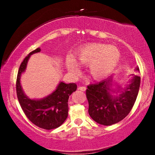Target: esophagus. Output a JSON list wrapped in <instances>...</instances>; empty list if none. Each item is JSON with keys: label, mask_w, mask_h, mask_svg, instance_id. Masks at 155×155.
<instances>
[{"label": "esophagus", "mask_w": 155, "mask_h": 155, "mask_svg": "<svg viewBox=\"0 0 155 155\" xmlns=\"http://www.w3.org/2000/svg\"><path fill=\"white\" fill-rule=\"evenodd\" d=\"M78 90H81V91H85V90H86V87H78Z\"/></svg>", "instance_id": "esophagus-1"}]
</instances>
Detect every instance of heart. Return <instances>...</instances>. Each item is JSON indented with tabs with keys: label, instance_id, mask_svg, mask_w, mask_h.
<instances>
[{
	"label": "heart",
	"instance_id": "1",
	"mask_svg": "<svg viewBox=\"0 0 155 155\" xmlns=\"http://www.w3.org/2000/svg\"><path fill=\"white\" fill-rule=\"evenodd\" d=\"M120 59V53L114 46L92 43L81 47L76 53L75 60L72 57L66 59L68 71L73 74L79 73V65H88V73L95 79L107 76L116 68Z\"/></svg>",
	"mask_w": 155,
	"mask_h": 155
}]
</instances>
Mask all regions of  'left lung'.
Returning <instances> with one entry per match:
<instances>
[{
    "instance_id": "8db88e82",
    "label": "left lung",
    "mask_w": 155,
    "mask_h": 155,
    "mask_svg": "<svg viewBox=\"0 0 155 155\" xmlns=\"http://www.w3.org/2000/svg\"><path fill=\"white\" fill-rule=\"evenodd\" d=\"M136 71H139L138 67ZM140 77L132 75L125 87L117 85L112 88V76L98 83L87 86L88 112L94 121L103 125H111L127 116L136 102L140 87Z\"/></svg>"
}]
</instances>
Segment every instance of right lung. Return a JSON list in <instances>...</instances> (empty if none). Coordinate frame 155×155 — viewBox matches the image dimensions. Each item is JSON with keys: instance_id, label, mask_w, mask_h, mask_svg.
I'll return each mask as SVG.
<instances>
[{"instance_id": "obj_1", "label": "right lung", "mask_w": 155, "mask_h": 155, "mask_svg": "<svg viewBox=\"0 0 155 155\" xmlns=\"http://www.w3.org/2000/svg\"><path fill=\"white\" fill-rule=\"evenodd\" d=\"M40 51V48H37L22 62L17 74L16 90L19 104L28 120L41 128L51 130L60 127L67 119L69 96L76 91L77 85L75 83L65 84L60 81L54 92L43 98L28 97L21 86V75L25 71L30 57Z\"/></svg>"}]
</instances>
